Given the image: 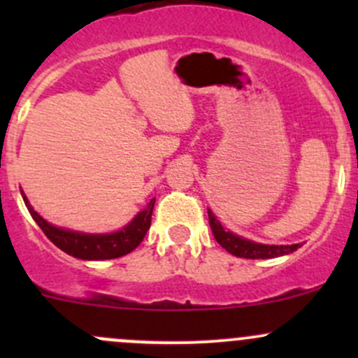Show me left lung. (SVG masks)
Listing matches in <instances>:
<instances>
[{"instance_id":"1","label":"left lung","mask_w":358,"mask_h":358,"mask_svg":"<svg viewBox=\"0 0 358 358\" xmlns=\"http://www.w3.org/2000/svg\"><path fill=\"white\" fill-rule=\"evenodd\" d=\"M208 216H209V225H211L213 236H215L216 243H218L223 249H227L230 255L237 256V258H248V259L277 258V256L289 255V252L296 251V249L303 246V244H287V246H284L282 244V246H277V244L255 243V241L244 239V237L237 236V234L230 232L229 229H225L211 209H208Z\"/></svg>"}]
</instances>
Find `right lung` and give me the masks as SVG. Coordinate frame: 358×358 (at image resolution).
<instances>
[{"instance_id": "obj_1", "label": "right lung", "mask_w": 358, "mask_h": 358, "mask_svg": "<svg viewBox=\"0 0 358 358\" xmlns=\"http://www.w3.org/2000/svg\"><path fill=\"white\" fill-rule=\"evenodd\" d=\"M22 192V190H20ZM22 199L27 206L29 213L38 223L39 229L45 232V236L55 244L57 248L62 249L67 255L74 256L79 259H112L121 258L128 255L133 249L138 246L145 237L147 230L150 229V220H152V209L156 204V199H150L145 209L136 213L135 218L124 225L122 229L115 230L110 234H86L78 232V230H69L64 227L52 225L46 222L38 211H34L29 204L27 197L22 192Z\"/></svg>"}]
</instances>
